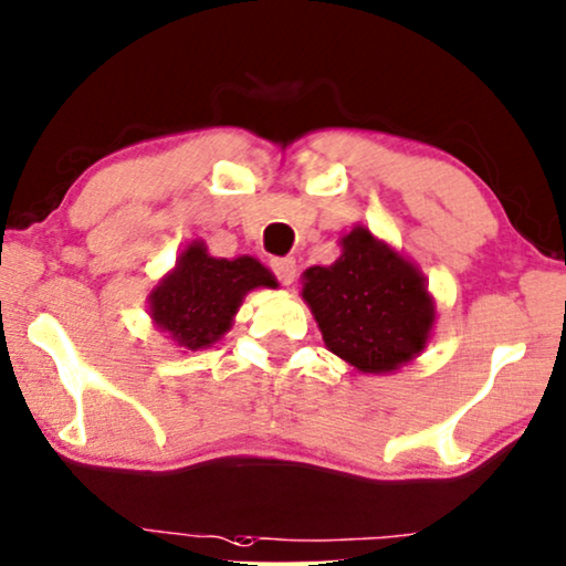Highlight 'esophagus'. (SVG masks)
<instances>
[{
  "label": "esophagus",
  "mask_w": 566,
  "mask_h": 566,
  "mask_svg": "<svg viewBox=\"0 0 566 566\" xmlns=\"http://www.w3.org/2000/svg\"><path fill=\"white\" fill-rule=\"evenodd\" d=\"M270 268H273V273L283 285H291L293 277H296V260L293 256H275V260H270Z\"/></svg>",
  "instance_id": "34e87169"
}]
</instances>
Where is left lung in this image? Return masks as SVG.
Masks as SVG:
<instances>
[{"label":"left lung","mask_w":566,"mask_h":566,"mask_svg":"<svg viewBox=\"0 0 566 566\" xmlns=\"http://www.w3.org/2000/svg\"><path fill=\"white\" fill-rule=\"evenodd\" d=\"M333 265L304 273L306 304L325 346L364 374L400 369L427 348L434 298L427 281L390 244L356 226Z\"/></svg>","instance_id":"obj_1"}]
</instances>
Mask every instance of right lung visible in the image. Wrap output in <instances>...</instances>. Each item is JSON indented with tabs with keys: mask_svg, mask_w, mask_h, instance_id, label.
Wrapping results in <instances>:
<instances>
[{
	"mask_svg": "<svg viewBox=\"0 0 566 566\" xmlns=\"http://www.w3.org/2000/svg\"><path fill=\"white\" fill-rule=\"evenodd\" d=\"M273 285V273L254 256L223 260L210 256L202 241H192L148 296L150 319L179 348H210L231 329L247 293Z\"/></svg>",
	"mask_w": 566,
	"mask_h": 566,
	"instance_id": "right-lung-1",
	"label": "right lung"
}]
</instances>
